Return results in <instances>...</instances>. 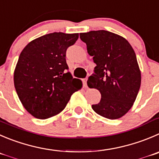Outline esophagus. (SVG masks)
Listing matches in <instances>:
<instances>
[{
    "mask_svg": "<svg viewBox=\"0 0 159 159\" xmlns=\"http://www.w3.org/2000/svg\"><path fill=\"white\" fill-rule=\"evenodd\" d=\"M87 78H85V79H84V80H83V83H84V87H87Z\"/></svg>",
    "mask_w": 159,
    "mask_h": 159,
    "instance_id": "1",
    "label": "esophagus"
}]
</instances>
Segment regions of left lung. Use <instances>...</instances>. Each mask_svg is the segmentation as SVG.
Listing matches in <instances>:
<instances>
[{
  "instance_id": "8db88e82",
  "label": "left lung",
  "mask_w": 159,
  "mask_h": 159,
  "mask_svg": "<svg viewBox=\"0 0 159 159\" xmlns=\"http://www.w3.org/2000/svg\"><path fill=\"white\" fill-rule=\"evenodd\" d=\"M80 37L97 65L87 85L99 90L101 98L92 108L107 119L122 117L134 105L141 82L134 49L126 39L106 30L80 33Z\"/></svg>"
}]
</instances>
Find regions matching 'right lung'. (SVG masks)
Masks as SVG:
<instances>
[{"label":"right lung","instance_id":"right-lung-1","mask_svg":"<svg viewBox=\"0 0 159 159\" xmlns=\"http://www.w3.org/2000/svg\"><path fill=\"white\" fill-rule=\"evenodd\" d=\"M78 33H54L33 40L19 55L14 84L24 108L37 119L61 112L82 82L73 79L66 63V51Z\"/></svg>","mask_w":159,"mask_h":159}]
</instances>
